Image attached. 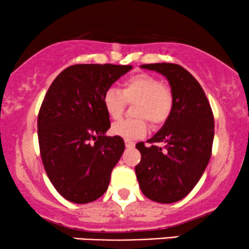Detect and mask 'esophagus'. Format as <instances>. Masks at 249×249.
<instances>
[{"instance_id":"1","label":"esophagus","mask_w":249,"mask_h":249,"mask_svg":"<svg viewBox=\"0 0 249 249\" xmlns=\"http://www.w3.org/2000/svg\"><path fill=\"white\" fill-rule=\"evenodd\" d=\"M125 146H126L127 148H132V147H134V142H131V141H125Z\"/></svg>"}]
</instances>
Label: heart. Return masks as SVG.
Masks as SVG:
<instances>
[{
	"label": "heart",
	"mask_w": 249,
	"mask_h": 249,
	"mask_svg": "<svg viewBox=\"0 0 249 249\" xmlns=\"http://www.w3.org/2000/svg\"><path fill=\"white\" fill-rule=\"evenodd\" d=\"M173 92L158 77L146 72L128 76L121 84V91L108 88L103 93L105 112L112 119L121 118L126 103H136L134 119H122L111 127L115 136L125 139L141 138L147 132V119L154 126L164 124L173 108Z\"/></svg>",
	"instance_id": "1"
}]
</instances>
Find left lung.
Masks as SVG:
<instances>
[{"instance_id": "left-lung-1", "label": "left lung", "mask_w": 249, "mask_h": 249, "mask_svg": "<svg viewBox=\"0 0 249 249\" xmlns=\"http://www.w3.org/2000/svg\"><path fill=\"white\" fill-rule=\"evenodd\" d=\"M170 82L173 108L162 127L136 147L142 154L136 174L145 196L171 204L187 196L201 178L214 138V117L201 85L186 69L173 63L142 64ZM164 142V147L158 144Z\"/></svg>"}]
</instances>
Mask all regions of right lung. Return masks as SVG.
<instances>
[{"label": "right lung", "instance_id": "add662e5", "mask_svg": "<svg viewBox=\"0 0 249 249\" xmlns=\"http://www.w3.org/2000/svg\"><path fill=\"white\" fill-rule=\"evenodd\" d=\"M132 65L76 64L50 85L37 118L44 170L63 198L75 204L98 199L125 150L122 137H107L110 117L103 93Z\"/></svg>", "mask_w": 249, "mask_h": 249}]
</instances>
